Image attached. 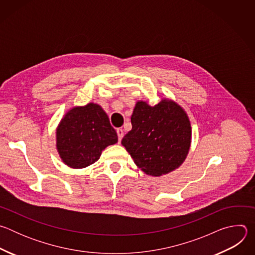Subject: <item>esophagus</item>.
Listing matches in <instances>:
<instances>
[{"label": "esophagus", "instance_id": "34e87169", "mask_svg": "<svg viewBox=\"0 0 255 255\" xmlns=\"http://www.w3.org/2000/svg\"><path fill=\"white\" fill-rule=\"evenodd\" d=\"M117 135H118V140H119V142H121V140H122V138H123V136H124V131H123V129H121V128L117 129Z\"/></svg>", "mask_w": 255, "mask_h": 255}]
</instances>
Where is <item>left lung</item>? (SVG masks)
Returning a JSON list of instances; mask_svg holds the SVG:
<instances>
[{"instance_id":"8db88e82","label":"left lung","mask_w":255,"mask_h":255,"mask_svg":"<svg viewBox=\"0 0 255 255\" xmlns=\"http://www.w3.org/2000/svg\"><path fill=\"white\" fill-rule=\"evenodd\" d=\"M132 129L121 143L145 173L159 176L183 163L192 140L191 122L175 102L162 99L155 106L138 101L131 116Z\"/></svg>"}]
</instances>
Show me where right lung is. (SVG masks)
Here are the masks:
<instances>
[{
  "instance_id": "right-lung-1",
  "label": "right lung",
  "mask_w": 255,
  "mask_h": 255,
  "mask_svg": "<svg viewBox=\"0 0 255 255\" xmlns=\"http://www.w3.org/2000/svg\"><path fill=\"white\" fill-rule=\"evenodd\" d=\"M117 142L108 115L95 103L70 109L56 129V149L63 163L71 168L95 163L107 146Z\"/></svg>"
}]
</instances>
